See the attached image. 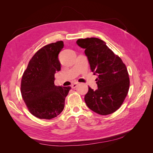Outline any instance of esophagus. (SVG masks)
<instances>
[{"label":"esophagus","instance_id":"esophagus-1","mask_svg":"<svg viewBox=\"0 0 153 153\" xmlns=\"http://www.w3.org/2000/svg\"><path fill=\"white\" fill-rule=\"evenodd\" d=\"M78 85V83H75V84H73L71 85V87L73 88V89H75V88H76Z\"/></svg>","mask_w":153,"mask_h":153}]
</instances>
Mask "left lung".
I'll return each mask as SVG.
<instances>
[{"label":"left lung","mask_w":153,"mask_h":153,"mask_svg":"<svg viewBox=\"0 0 153 153\" xmlns=\"http://www.w3.org/2000/svg\"><path fill=\"white\" fill-rule=\"evenodd\" d=\"M76 44L85 49L91 71L98 76V89L94 91L89 87L84 98L86 105L100 115L114 113L121 106L128 92L129 79L126 66L100 39H79Z\"/></svg>","instance_id":"obj_1"}]
</instances>
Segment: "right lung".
<instances>
[{
  "mask_svg": "<svg viewBox=\"0 0 153 153\" xmlns=\"http://www.w3.org/2000/svg\"><path fill=\"white\" fill-rule=\"evenodd\" d=\"M62 41L39 49L29 62L23 75L21 94L29 112L39 119H51L61 114L71 87L54 84L55 73L61 70L59 53Z\"/></svg>",
  "mask_w": 153,
  "mask_h": 153,
  "instance_id": "1",
  "label": "right lung"
}]
</instances>
